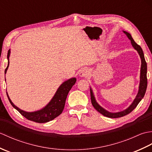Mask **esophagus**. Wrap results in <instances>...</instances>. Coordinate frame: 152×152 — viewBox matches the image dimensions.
<instances>
[{
    "instance_id": "obj_1",
    "label": "esophagus",
    "mask_w": 152,
    "mask_h": 152,
    "mask_svg": "<svg viewBox=\"0 0 152 152\" xmlns=\"http://www.w3.org/2000/svg\"><path fill=\"white\" fill-rule=\"evenodd\" d=\"M89 73V70L88 69H86V68H83L80 71V73H79V75L80 77H86L88 76V74Z\"/></svg>"
}]
</instances>
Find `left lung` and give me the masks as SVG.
I'll return each mask as SVG.
<instances>
[{
	"mask_svg": "<svg viewBox=\"0 0 152 152\" xmlns=\"http://www.w3.org/2000/svg\"><path fill=\"white\" fill-rule=\"evenodd\" d=\"M124 33L127 35V37H128L129 39L131 40L132 46H133L134 49L138 51V53L139 54L141 59V68H140V80L139 89H138V94L137 95L136 97H135L133 102H132V104L129 106L127 109H125L124 111L117 112V113L109 112L108 111L106 110L105 109L101 107V106H100L97 102H96V100L95 99L94 95H93L92 89L91 88H90L91 100V103H92V105L93 106V107H94L96 110H97L99 113H101V114H102L103 115H104L106 117H108V118H118L123 117V116L127 115L129 114V113H131L135 108L137 107V105L138 104V103L140 102L141 100L143 99L147 88V83H148L147 63L146 62V61H145L143 51L142 50V48L139 45H138L136 42H135L134 40H133V38H132L131 35L129 33L126 31H124Z\"/></svg>",
	"mask_w": 152,
	"mask_h": 152,
	"instance_id": "left-lung-1",
	"label": "left lung"
}]
</instances>
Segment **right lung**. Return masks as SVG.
Returning <instances> with one entry per match:
<instances>
[{
    "label": "right lung",
    "mask_w": 152,
    "mask_h": 152,
    "mask_svg": "<svg viewBox=\"0 0 152 152\" xmlns=\"http://www.w3.org/2000/svg\"><path fill=\"white\" fill-rule=\"evenodd\" d=\"M10 53V50H9L7 55L8 63V66L5 69V74L6 73V71H7L9 66ZM76 82V78H72L63 82L59 86V88H58L56 94L54 95L53 97L51 100L50 102L42 109L33 112H27L19 109L12 102L7 92H6V94H7L8 100L12 106L17 110L23 116H24L25 118H27L28 120L42 124V123H46L53 120V119L57 118L58 115H59L62 113L64 107V104H65L68 93L70 91L72 87L75 84Z\"/></svg>",
    "instance_id": "add662e5"
}]
</instances>
